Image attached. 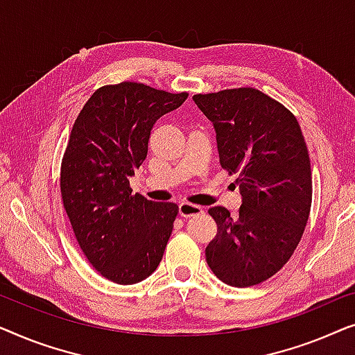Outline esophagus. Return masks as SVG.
Masks as SVG:
<instances>
[{
  "label": "esophagus",
  "mask_w": 355,
  "mask_h": 355,
  "mask_svg": "<svg viewBox=\"0 0 355 355\" xmlns=\"http://www.w3.org/2000/svg\"><path fill=\"white\" fill-rule=\"evenodd\" d=\"M178 214L182 217H193V216H199L202 214V207L196 206V204H189V202H182L178 206Z\"/></svg>",
  "instance_id": "obj_1"
}]
</instances>
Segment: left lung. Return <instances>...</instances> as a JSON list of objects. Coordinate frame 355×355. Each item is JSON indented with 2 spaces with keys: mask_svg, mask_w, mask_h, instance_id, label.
<instances>
[{
  "mask_svg": "<svg viewBox=\"0 0 355 355\" xmlns=\"http://www.w3.org/2000/svg\"><path fill=\"white\" fill-rule=\"evenodd\" d=\"M212 122L220 166L236 173V217L211 207L216 238L206 261L218 279L248 288L266 282L293 256L312 204L311 159L296 117L256 88L194 94Z\"/></svg>",
  "mask_w": 355,
  "mask_h": 355,
  "instance_id": "1",
  "label": "left lung"
}]
</instances>
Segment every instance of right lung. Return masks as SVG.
<instances>
[{
    "instance_id": "right-lung-1",
    "label": "right lung",
    "mask_w": 355,
    "mask_h": 355,
    "mask_svg": "<svg viewBox=\"0 0 355 355\" xmlns=\"http://www.w3.org/2000/svg\"><path fill=\"white\" fill-rule=\"evenodd\" d=\"M188 93L122 82L96 89L80 111L61 166L64 209L94 270L133 284L156 270L178 206L132 194L130 177L148 154L157 119Z\"/></svg>"
}]
</instances>
